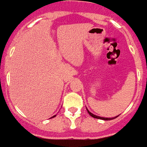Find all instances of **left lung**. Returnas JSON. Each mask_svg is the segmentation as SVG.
I'll return each mask as SVG.
<instances>
[{"label":"left lung","mask_w":147,"mask_h":147,"mask_svg":"<svg viewBox=\"0 0 147 147\" xmlns=\"http://www.w3.org/2000/svg\"><path fill=\"white\" fill-rule=\"evenodd\" d=\"M87 112H88V113H89L90 116H91L92 117H94V118H96V119H101V120H104V121H109V120H113V119H115V118H117V117H113V118H104V117H98V116H95V115H94V114H92V113H90V112H89L88 110H87Z\"/></svg>","instance_id":"1"}]
</instances>
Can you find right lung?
<instances>
[{
	"mask_svg": "<svg viewBox=\"0 0 147 147\" xmlns=\"http://www.w3.org/2000/svg\"><path fill=\"white\" fill-rule=\"evenodd\" d=\"M54 117H56V116H54Z\"/></svg>",
	"mask_w": 147,
	"mask_h": 147,
	"instance_id": "right-lung-1",
	"label": "right lung"
}]
</instances>
